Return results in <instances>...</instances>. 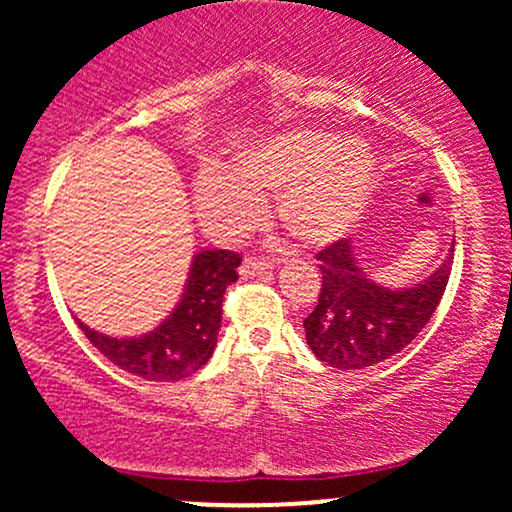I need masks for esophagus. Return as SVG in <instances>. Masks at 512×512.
Returning a JSON list of instances; mask_svg holds the SVG:
<instances>
[{
	"instance_id": "obj_1",
	"label": "esophagus",
	"mask_w": 512,
	"mask_h": 512,
	"mask_svg": "<svg viewBox=\"0 0 512 512\" xmlns=\"http://www.w3.org/2000/svg\"><path fill=\"white\" fill-rule=\"evenodd\" d=\"M274 269L272 260H264V257H245L243 264H240V274L243 276H257Z\"/></svg>"
}]
</instances>
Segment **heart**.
Masks as SVG:
<instances>
[{
	"label": "heart",
	"instance_id": "b5f03b06",
	"mask_svg": "<svg viewBox=\"0 0 512 512\" xmlns=\"http://www.w3.org/2000/svg\"><path fill=\"white\" fill-rule=\"evenodd\" d=\"M375 158L358 139L325 129H293L233 156L226 168L209 163L195 180L199 219L216 236H238L262 216L274 195L281 226L308 245L339 238L370 197Z\"/></svg>",
	"mask_w": 512,
	"mask_h": 512
}]
</instances>
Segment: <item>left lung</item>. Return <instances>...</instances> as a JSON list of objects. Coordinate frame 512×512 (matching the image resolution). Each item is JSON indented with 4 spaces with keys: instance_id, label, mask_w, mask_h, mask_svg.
Returning <instances> with one entry per match:
<instances>
[{
    "instance_id": "8db88e82",
    "label": "left lung",
    "mask_w": 512,
    "mask_h": 512,
    "mask_svg": "<svg viewBox=\"0 0 512 512\" xmlns=\"http://www.w3.org/2000/svg\"><path fill=\"white\" fill-rule=\"evenodd\" d=\"M452 248L428 279L402 291L375 284L358 267L349 238L322 248L315 255L322 274L320 296L303 320L313 354L342 370L368 368L399 354L436 313L450 279Z\"/></svg>"
}]
</instances>
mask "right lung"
Instances as JSON below:
<instances>
[{"label": "right lung", "instance_id": "add662e5", "mask_svg": "<svg viewBox=\"0 0 512 512\" xmlns=\"http://www.w3.org/2000/svg\"><path fill=\"white\" fill-rule=\"evenodd\" d=\"M240 255L231 250H202L192 260L180 303L154 332L117 339L84 322L81 332L101 354L127 373L156 383H175L197 373L214 354L221 330V303L226 286L238 281Z\"/></svg>", "mask_w": 512, "mask_h": 512}]
</instances>
